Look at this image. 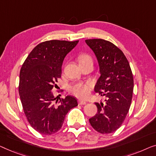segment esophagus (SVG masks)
Instances as JSON below:
<instances>
[{
	"mask_svg": "<svg viewBox=\"0 0 156 156\" xmlns=\"http://www.w3.org/2000/svg\"><path fill=\"white\" fill-rule=\"evenodd\" d=\"M78 104L80 105H84L86 104V102H85V101L79 100H78Z\"/></svg>",
	"mask_w": 156,
	"mask_h": 156,
	"instance_id": "esophagus-1",
	"label": "esophagus"
}]
</instances>
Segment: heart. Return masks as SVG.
<instances>
[{
	"label": "heart",
	"instance_id": "b5f03b06",
	"mask_svg": "<svg viewBox=\"0 0 156 156\" xmlns=\"http://www.w3.org/2000/svg\"><path fill=\"white\" fill-rule=\"evenodd\" d=\"M87 60H92L91 57L87 54H83L79 56L80 63ZM91 87L92 84L90 83H77L69 87V91L77 98L85 99L89 96Z\"/></svg>",
	"mask_w": 156,
	"mask_h": 156
}]
</instances>
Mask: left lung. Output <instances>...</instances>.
Segmentation results:
<instances>
[{
	"instance_id": "1",
	"label": "left lung",
	"mask_w": 156,
	"mask_h": 156,
	"mask_svg": "<svg viewBox=\"0 0 156 156\" xmlns=\"http://www.w3.org/2000/svg\"><path fill=\"white\" fill-rule=\"evenodd\" d=\"M85 42L97 57L100 76L95 93L105 96V102H95L98 112L89 119L93 128L101 133H111L122 126L130 108L133 78L130 65L121 49L102 39Z\"/></svg>"
}]
</instances>
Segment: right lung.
Returning a JSON list of instances; mask_svg holds the SVG:
<instances>
[{
    "instance_id": "right-lung-1",
    "label": "right lung",
    "mask_w": 156,
    "mask_h": 156,
    "mask_svg": "<svg viewBox=\"0 0 156 156\" xmlns=\"http://www.w3.org/2000/svg\"><path fill=\"white\" fill-rule=\"evenodd\" d=\"M78 41L49 40L37 45L20 72L19 94L30 124L41 134L51 135L62 126L70 109L78 106L72 96L55 97L52 89L61 76L63 59Z\"/></svg>"
}]
</instances>
